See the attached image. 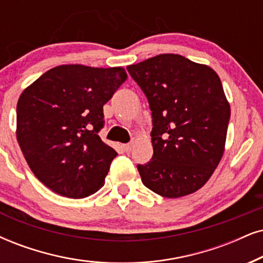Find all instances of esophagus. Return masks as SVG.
<instances>
[{
  "mask_svg": "<svg viewBox=\"0 0 263 263\" xmlns=\"http://www.w3.org/2000/svg\"><path fill=\"white\" fill-rule=\"evenodd\" d=\"M132 145H134V139H132V141L129 142V143H127V144H124V145H122V148H124V151H125V152H129V151H131Z\"/></svg>",
  "mask_w": 263,
  "mask_h": 263,
  "instance_id": "obj_1",
  "label": "esophagus"
}]
</instances>
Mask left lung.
Returning a JSON list of instances; mask_svg holds the SVG:
<instances>
[{
  "label": "left lung",
  "instance_id": "1",
  "mask_svg": "<svg viewBox=\"0 0 263 263\" xmlns=\"http://www.w3.org/2000/svg\"><path fill=\"white\" fill-rule=\"evenodd\" d=\"M152 110V160L137 165L145 187L164 198L192 194L224 153L231 107L214 69L179 54L128 65Z\"/></svg>",
  "mask_w": 263,
  "mask_h": 263
}]
</instances>
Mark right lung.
I'll use <instances>...</instances> for the list:
<instances>
[{
  "label": "right lung",
  "mask_w": 263,
  "mask_h": 263,
  "mask_svg": "<svg viewBox=\"0 0 263 263\" xmlns=\"http://www.w3.org/2000/svg\"><path fill=\"white\" fill-rule=\"evenodd\" d=\"M126 78L121 66L59 65L23 91L16 141L30 170L52 192L81 199L104 185L118 153L98 136L103 105Z\"/></svg>",
  "instance_id": "add662e5"
}]
</instances>
